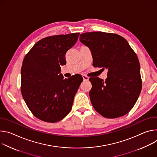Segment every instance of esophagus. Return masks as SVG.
I'll return each mask as SVG.
<instances>
[{"mask_svg": "<svg viewBox=\"0 0 157 157\" xmlns=\"http://www.w3.org/2000/svg\"><path fill=\"white\" fill-rule=\"evenodd\" d=\"M82 77H83V79L84 81H87V80H89V77H86V76H85V75H82Z\"/></svg>", "mask_w": 157, "mask_h": 157, "instance_id": "1", "label": "esophagus"}]
</instances>
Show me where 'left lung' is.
I'll use <instances>...</instances> for the list:
<instances>
[{
    "label": "left lung",
    "instance_id": "1",
    "mask_svg": "<svg viewBox=\"0 0 157 157\" xmlns=\"http://www.w3.org/2000/svg\"><path fill=\"white\" fill-rule=\"evenodd\" d=\"M80 41L90 48L94 67L108 69L105 82L98 77L89 78L94 108L105 118L125 115L142 90L140 66L135 52L123 37L115 33L86 32L80 35Z\"/></svg>",
    "mask_w": 157,
    "mask_h": 157
}]
</instances>
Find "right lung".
Segmentation results:
<instances>
[{
    "instance_id": "add662e5",
    "label": "right lung",
    "mask_w": 157,
    "mask_h": 157,
    "mask_svg": "<svg viewBox=\"0 0 157 157\" xmlns=\"http://www.w3.org/2000/svg\"><path fill=\"white\" fill-rule=\"evenodd\" d=\"M80 33L50 36L35 44L25 56L21 68V93L32 114L50 123L62 120L71 110L83 81L77 74L63 78L60 65L77 42Z\"/></svg>"
}]
</instances>
